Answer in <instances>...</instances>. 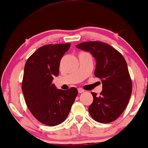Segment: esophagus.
I'll use <instances>...</instances> for the list:
<instances>
[{
    "label": "esophagus",
    "mask_w": 148,
    "mask_h": 148,
    "mask_svg": "<svg viewBox=\"0 0 148 148\" xmlns=\"http://www.w3.org/2000/svg\"><path fill=\"white\" fill-rule=\"evenodd\" d=\"M85 90L84 89H82V88H78V92H79V93H82V92H84Z\"/></svg>",
    "instance_id": "1"
}]
</instances>
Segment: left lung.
<instances>
[{
  "label": "left lung",
  "mask_w": 148,
  "mask_h": 148,
  "mask_svg": "<svg viewBox=\"0 0 148 148\" xmlns=\"http://www.w3.org/2000/svg\"><path fill=\"white\" fill-rule=\"evenodd\" d=\"M76 47L89 52L95 59V76L102 83L99 96L92 92L90 115L99 123H111L123 113L132 95V83L126 60L116 49L101 42H86Z\"/></svg>",
  "instance_id": "obj_1"
}]
</instances>
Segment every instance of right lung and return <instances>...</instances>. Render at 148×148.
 Here are the masks:
<instances>
[{
	"instance_id": "right-lung-1",
	"label": "right lung",
	"mask_w": 148,
	"mask_h": 148,
	"mask_svg": "<svg viewBox=\"0 0 148 148\" xmlns=\"http://www.w3.org/2000/svg\"><path fill=\"white\" fill-rule=\"evenodd\" d=\"M70 43L47 45L39 48L25 62L21 88L25 103L33 116L48 126L62 123L68 116L78 90L57 89L52 83L59 74L62 57Z\"/></svg>"
}]
</instances>
